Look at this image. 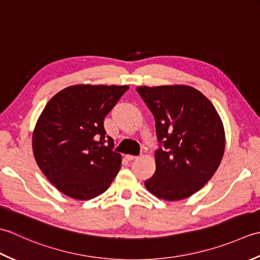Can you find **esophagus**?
Instances as JSON below:
<instances>
[{"instance_id": "1", "label": "esophagus", "mask_w": 260, "mask_h": 260, "mask_svg": "<svg viewBox=\"0 0 260 260\" xmlns=\"http://www.w3.org/2000/svg\"><path fill=\"white\" fill-rule=\"evenodd\" d=\"M125 158H126V159H128L129 161H131V160H135V159H136V158H137V156H132V155H126V156H125Z\"/></svg>"}]
</instances>
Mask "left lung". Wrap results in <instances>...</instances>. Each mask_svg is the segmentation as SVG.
I'll list each match as a JSON object with an SVG mask.
<instances>
[{
    "mask_svg": "<svg viewBox=\"0 0 260 260\" xmlns=\"http://www.w3.org/2000/svg\"><path fill=\"white\" fill-rule=\"evenodd\" d=\"M137 92L153 114L160 142L156 172L145 186L165 201L189 198L210 181L223 157L220 115L208 98L188 85L138 86Z\"/></svg>",
    "mask_w": 260,
    "mask_h": 260,
    "instance_id": "8db88e82",
    "label": "left lung"
}]
</instances>
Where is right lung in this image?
<instances>
[{
	"label": "right lung",
	"mask_w": 260,
	"mask_h": 260,
	"mask_svg": "<svg viewBox=\"0 0 260 260\" xmlns=\"http://www.w3.org/2000/svg\"><path fill=\"white\" fill-rule=\"evenodd\" d=\"M128 89L78 84L47 103L35 126L32 150L37 165L62 194L79 201L94 199L119 173L122 158L112 150L113 139L103 122Z\"/></svg>",
	"instance_id": "obj_1"
}]
</instances>
